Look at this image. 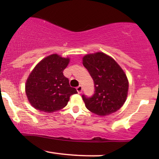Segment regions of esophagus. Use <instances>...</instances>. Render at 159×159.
<instances>
[{
    "mask_svg": "<svg viewBox=\"0 0 159 159\" xmlns=\"http://www.w3.org/2000/svg\"><path fill=\"white\" fill-rule=\"evenodd\" d=\"M76 90H77L78 93H82V90H83V88H82V87H81V85H79V86H78V87H76Z\"/></svg>",
    "mask_w": 159,
    "mask_h": 159,
    "instance_id": "34e87169",
    "label": "esophagus"
}]
</instances>
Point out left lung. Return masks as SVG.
Returning <instances> with one entry per match:
<instances>
[{"label":"left lung","mask_w":159,"mask_h":159,"mask_svg":"<svg viewBox=\"0 0 159 159\" xmlns=\"http://www.w3.org/2000/svg\"><path fill=\"white\" fill-rule=\"evenodd\" d=\"M83 65L95 84L92 97L82 96L86 107L98 116L110 115L121 108L129 91V80L121 66L111 56L99 52L84 56Z\"/></svg>","instance_id":"1"}]
</instances>
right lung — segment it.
<instances>
[{"mask_svg":"<svg viewBox=\"0 0 159 159\" xmlns=\"http://www.w3.org/2000/svg\"><path fill=\"white\" fill-rule=\"evenodd\" d=\"M69 61V57L52 54L43 58L31 71L25 84V93L36 110L55 112L66 106L70 96L77 93L63 75Z\"/></svg>","mask_w":159,"mask_h":159,"instance_id":"add662e5","label":"right lung"}]
</instances>
